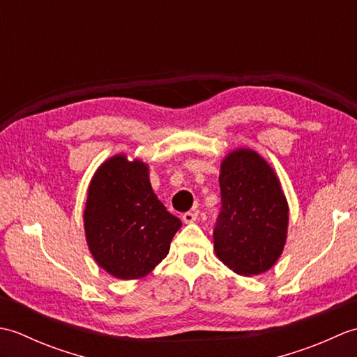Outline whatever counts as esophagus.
<instances>
[{"mask_svg":"<svg viewBox=\"0 0 357 357\" xmlns=\"http://www.w3.org/2000/svg\"><path fill=\"white\" fill-rule=\"evenodd\" d=\"M196 218H198V213H195V211H187V213L183 215V221L185 224H192L196 221Z\"/></svg>","mask_w":357,"mask_h":357,"instance_id":"1","label":"esophagus"}]
</instances>
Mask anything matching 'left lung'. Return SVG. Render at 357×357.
<instances>
[{
  "mask_svg": "<svg viewBox=\"0 0 357 357\" xmlns=\"http://www.w3.org/2000/svg\"><path fill=\"white\" fill-rule=\"evenodd\" d=\"M219 185L216 256L238 275H261L276 264L287 241L288 202L278 174L255 150L236 149L222 159Z\"/></svg>",
  "mask_w": 357,
  "mask_h": 357,
  "instance_id": "8db88e82",
  "label": "left lung"
}]
</instances>
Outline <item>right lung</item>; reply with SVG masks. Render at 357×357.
I'll return each mask as SVG.
<instances>
[{"label": "right lung", "mask_w": 357, "mask_h": 357, "mask_svg": "<svg viewBox=\"0 0 357 357\" xmlns=\"http://www.w3.org/2000/svg\"><path fill=\"white\" fill-rule=\"evenodd\" d=\"M84 230L90 253L116 279L147 276L169 255L183 222L167 211L149 178V165L119 153L104 161L89 184Z\"/></svg>", "instance_id": "add662e5"}]
</instances>
